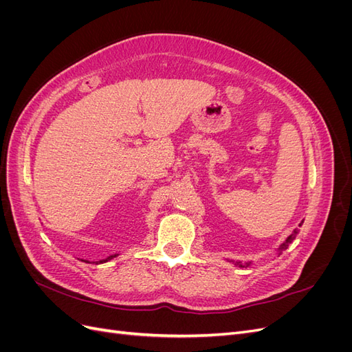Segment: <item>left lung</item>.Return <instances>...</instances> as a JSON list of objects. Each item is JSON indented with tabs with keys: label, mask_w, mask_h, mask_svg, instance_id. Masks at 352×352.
I'll return each instance as SVG.
<instances>
[{
	"label": "left lung",
	"mask_w": 352,
	"mask_h": 352,
	"mask_svg": "<svg viewBox=\"0 0 352 352\" xmlns=\"http://www.w3.org/2000/svg\"><path fill=\"white\" fill-rule=\"evenodd\" d=\"M300 226H301V225H300ZM296 233H298V230L295 229V230H294V233H292V235L287 236V239H286V241H285V242L280 245V248H279L280 251H283V250H286L287 247H289V243H291V242H292V241L296 238ZM236 265H239V267H247V265H250V263H245V264L242 265V263H241V261H236Z\"/></svg>",
	"instance_id": "obj_1"
}]
</instances>
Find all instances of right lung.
Segmentation results:
<instances>
[{"label": "right lung", "instance_id": "obj_1", "mask_svg": "<svg viewBox=\"0 0 352 352\" xmlns=\"http://www.w3.org/2000/svg\"><path fill=\"white\" fill-rule=\"evenodd\" d=\"M116 257V255H110V257H107V258H105V260H101L100 263H105V261H109V260H111V258H114ZM88 263V261H87Z\"/></svg>", "mask_w": 352, "mask_h": 352}]
</instances>
